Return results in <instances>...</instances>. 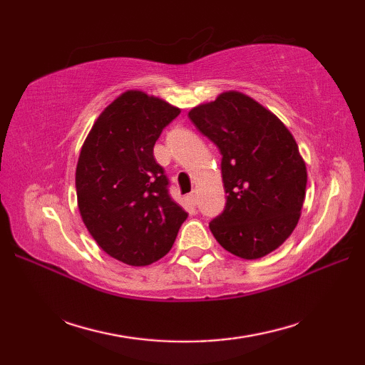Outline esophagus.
I'll return each instance as SVG.
<instances>
[{
    "label": "esophagus",
    "instance_id": "obj_1",
    "mask_svg": "<svg viewBox=\"0 0 365 365\" xmlns=\"http://www.w3.org/2000/svg\"><path fill=\"white\" fill-rule=\"evenodd\" d=\"M188 197H190V200H191L192 204H196L197 202V191H191Z\"/></svg>",
    "mask_w": 365,
    "mask_h": 365
}]
</instances>
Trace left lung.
Wrapping results in <instances>:
<instances>
[{
	"label": "left lung",
	"instance_id": "8db88e82",
	"mask_svg": "<svg viewBox=\"0 0 365 365\" xmlns=\"http://www.w3.org/2000/svg\"><path fill=\"white\" fill-rule=\"evenodd\" d=\"M188 118L218 147L227 202L210 222L224 250L246 260L277 250L297 227L307 170L281 119L238 91L192 108Z\"/></svg>",
	"mask_w": 365,
	"mask_h": 365
}]
</instances>
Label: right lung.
<instances>
[{"instance_id":"add662e5","label":"right lung","mask_w":365,"mask_h":365,"mask_svg":"<svg viewBox=\"0 0 365 365\" xmlns=\"http://www.w3.org/2000/svg\"><path fill=\"white\" fill-rule=\"evenodd\" d=\"M178 114L165 100L127 91L98 115L81 147L75 174L81 220L108 255L131 267L165 257L188 218L153 158L163 128Z\"/></svg>"}]
</instances>
